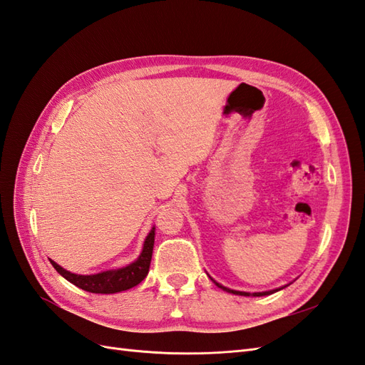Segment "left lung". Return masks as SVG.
<instances>
[{"label":"left lung","instance_id":"obj_1","mask_svg":"<svg viewBox=\"0 0 365 365\" xmlns=\"http://www.w3.org/2000/svg\"><path fill=\"white\" fill-rule=\"evenodd\" d=\"M211 280H212V282L216 284L219 288L225 289V292L232 293V294H240V296H268V294H273L274 292H279V289H282V288H276V289H269V292H262V293H247V292H237V289H231V288L223 287V285H220L219 282H216V280H214V279H211Z\"/></svg>","mask_w":365,"mask_h":365}]
</instances>
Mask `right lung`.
Wrapping results in <instances>:
<instances>
[{"label": "right lung", "mask_w": 365, "mask_h": 365, "mask_svg": "<svg viewBox=\"0 0 365 365\" xmlns=\"http://www.w3.org/2000/svg\"><path fill=\"white\" fill-rule=\"evenodd\" d=\"M154 236H155V228L149 231V235L145 239L142 253H140L135 262L129 264L123 268L108 269V272L85 276V274H76V273L68 272V269H64L57 262H53L52 259H51V264L64 279L69 280V282L76 287L85 289V292L100 293V294L120 293V292H125V289L138 285L146 277L149 272V265H151Z\"/></svg>", "instance_id": "1"}]
</instances>
